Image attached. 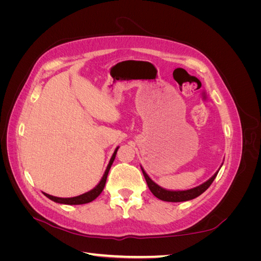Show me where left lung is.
<instances>
[{
    "label": "left lung",
    "mask_w": 261,
    "mask_h": 261,
    "mask_svg": "<svg viewBox=\"0 0 261 261\" xmlns=\"http://www.w3.org/2000/svg\"><path fill=\"white\" fill-rule=\"evenodd\" d=\"M144 173V176L146 178V181L148 184V187L151 193L156 197V198H159L163 201H171V202H179V201H186V200H191L196 198V197H198L199 195H201L204 191H207L208 187L212 184V181L215 180L218 172L216 173L215 175H213L211 178H209L206 183H203L199 186H197L195 188L192 189H188V191H167V189H163L162 187H160L159 185H156L154 181H152V179L150 178L147 173L144 171V169L141 168Z\"/></svg>",
    "instance_id": "8db88e82"
}]
</instances>
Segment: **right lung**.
<instances>
[{"instance_id":"right-lung-1","label":"right lung","mask_w":261,"mask_h":261,"mask_svg":"<svg viewBox=\"0 0 261 261\" xmlns=\"http://www.w3.org/2000/svg\"><path fill=\"white\" fill-rule=\"evenodd\" d=\"M117 149H118V147L115 149V151H114V153H113V155L111 158V160H110V162H109L108 168H107V170L105 172L103 176H102L100 183L96 187H94L93 189H91L90 192L85 193V194H83L81 196H77V197H72V198H60V197H54V196H51V195L45 194V193H43V194L46 197H48L49 199H51V200H53L55 202L64 203V204H83V203H88V202L94 200L101 194V192L103 191L105 185H106V181H107V177H108V174H109V171H110V168H111V165H112V163H113V161L115 159Z\"/></svg>"}]
</instances>
